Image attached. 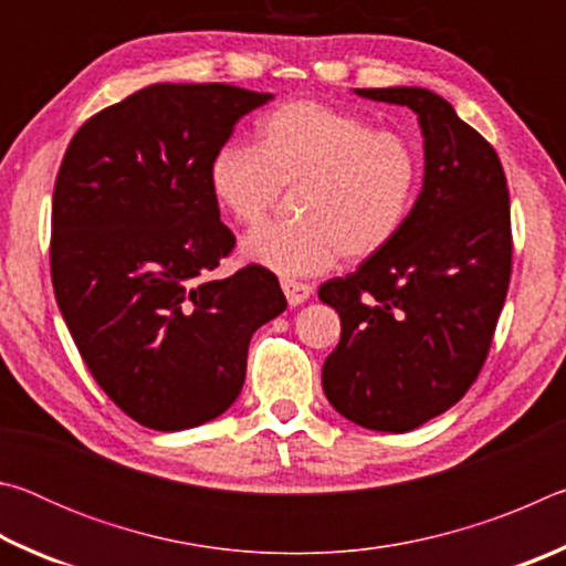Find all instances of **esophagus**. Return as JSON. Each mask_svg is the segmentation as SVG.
<instances>
[{
	"label": "esophagus",
	"mask_w": 566,
	"mask_h": 566,
	"mask_svg": "<svg viewBox=\"0 0 566 566\" xmlns=\"http://www.w3.org/2000/svg\"><path fill=\"white\" fill-rule=\"evenodd\" d=\"M282 292L286 296V302L292 306H300L302 302H306L312 296V286L296 280H282Z\"/></svg>",
	"instance_id": "1"
}]
</instances>
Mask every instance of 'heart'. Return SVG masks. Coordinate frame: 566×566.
<instances>
[{
  "mask_svg": "<svg viewBox=\"0 0 566 566\" xmlns=\"http://www.w3.org/2000/svg\"><path fill=\"white\" fill-rule=\"evenodd\" d=\"M260 145L227 142L209 165L217 205L242 224L266 214L294 187L290 222H264L239 252L282 276L361 262L387 249L417 202L419 151L399 132L375 129L359 114L322 102H290L256 124Z\"/></svg>",
  "mask_w": 566,
  "mask_h": 566,
  "instance_id": "heart-1",
  "label": "heart"
}]
</instances>
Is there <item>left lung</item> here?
I'll use <instances>...</instances> for the list:
<instances>
[{"label":"left lung","instance_id":"left-lung-1","mask_svg":"<svg viewBox=\"0 0 566 566\" xmlns=\"http://www.w3.org/2000/svg\"><path fill=\"white\" fill-rule=\"evenodd\" d=\"M354 92L417 114L424 179L395 242L319 286L342 319L322 387L354 424L401 434L457 405L482 369L512 274L510 191L490 142L439 94Z\"/></svg>","mask_w":566,"mask_h":566}]
</instances>
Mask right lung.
Listing matches in <instances>:
<instances>
[{
  "label": "right lung",
  "mask_w": 566,
  "mask_h": 566,
  "mask_svg": "<svg viewBox=\"0 0 566 566\" xmlns=\"http://www.w3.org/2000/svg\"><path fill=\"white\" fill-rule=\"evenodd\" d=\"M270 99L219 82L151 84L84 122L56 175V304L97 385L157 432L224 415L249 339L286 310L264 266L209 276L234 247L209 165Z\"/></svg>",
  "instance_id": "right-lung-1"
}]
</instances>
